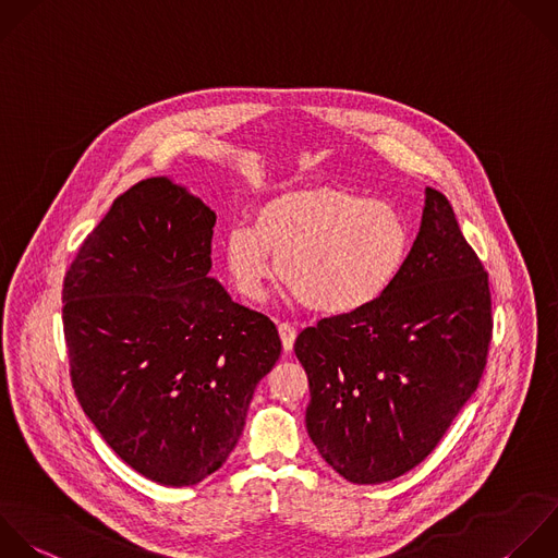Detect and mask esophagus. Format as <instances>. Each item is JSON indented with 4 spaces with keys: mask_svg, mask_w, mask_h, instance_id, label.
<instances>
[{
    "mask_svg": "<svg viewBox=\"0 0 558 558\" xmlns=\"http://www.w3.org/2000/svg\"><path fill=\"white\" fill-rule=\"evenodd\" d=\"M279 336H281L283 351H292L294 340H296V329H294V325H290V323H279Z\"/></svg>",
    "mask_w": 558,
    "mask_h": 558,
    "instance_id": "1",
    "label": "esophagus"
}]
</instances>
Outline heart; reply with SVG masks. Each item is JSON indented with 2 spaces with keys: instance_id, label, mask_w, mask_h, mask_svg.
Instances as JSON below:
<instances>
[{
  "instance_id": "obj_1",
  "label": "heart",
  "mask_w": 558,
  "mask_h": 558,
  "mask_svg": "<svg viewBox=\"0 0 558 558\" xmlns=\"http://www.w3.org/2000/svg\"><path fill=\"white\" fill-rule=\"evenodd\" d=\"M412 246L405 216L386 201L316 185L277 194L222 235L229 279L259 301L275 275L310 310L327 316L360 312L401 275Z\"/></svg>"
}]
</instances>
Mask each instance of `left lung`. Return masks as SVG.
<instances>
[{"label": "left lung", "instance_id": "left-lung-1", "mask_svg": "<svg viewBox=\"0 0 558 558\" xmlns=\"http://www.w3.org/2000/svg\"><path fill=\"white\" fill-rule=\"evenodd\" d=\"M490 333L488 275L449 201L425 187L418 235L390 290L294 342L318 453L353 484L416 466L475 392Z\"/></svg>", "mask_w": 558, "mask_h": 558}]
</instances>
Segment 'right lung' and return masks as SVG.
<instances>
[{"label": "right lung", "mask_w": 558, "mask_h": 558, "mask_svg": "<svg viewBox=\"0 0 558 558\" xmlns=\"http://www.w3.org/2000/svg\"><path fill=\"white\" fill-rule=\"evenodd\" d=\"M214 225L185 187L140 181L87 235L63 283L85 414L126 464L166 486L222 466L281 355L275 323L209 277Z\"/></svg>", "instance_id": "obj_1"}]
</instances>
